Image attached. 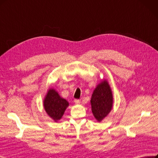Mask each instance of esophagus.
<instances>
[{
    "mask_svg": "<svg viewBox=\"0 0 158 158\" xmlns=\"http://www.w3.org/2000/svg\"><path fill=\"white\" fill-rule=\"evenodd\" d=\"M74 102L76 103V104H80V103L81 102V100H80V99H74Z\"/></svg>",
    "mask_w": 158,
    "mask_h": 158,
    "instance_id": "1",
    "label": "esophagus"
}]
</instances>
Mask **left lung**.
Instances as JSON below:
<instances>
[{"instance_id": "left-lung-1", "label": "left lung", "mask_w": 158, "mask_h": 158, "mask_svg": "<svg viewBox=\"0 0 158 158\" xmlns=\"http://www.w3.org/2000/svg\"><path fill=\"white\" fill-rule=\"evenodd\" d=\"M112 103L110 85L106 80L102 81L94 90L91 99V110L98 122H101L110 112Z\"/></svg>"}]
</instances>
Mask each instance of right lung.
<instances>
[{
  "label": "right lung",
  "instance_id": "right-lung-1",
  "mask_svg": "<svg viewBox=\"0 0 158 158\" xmlns=\"http://www.w3.org/2000/svg\"><path fill=\"white\" fill-rule=\"evenodd\" d=\"M44 106L48 115L57 122L62 118L69 102L62 99L56 90L50 89L45 98Z\"/></svg>",
  "mask_w": 158,
  "mask_h": 158
}]
</instances>
